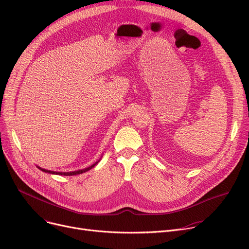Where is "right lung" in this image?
I'll return each instance as SVG.
<instances>
[{
  "instance_id": "right-lung-1",
  "label": "right lung",
  "mask_w": 249,
  "mask_h": 249,
  "mask_svg": "<svg viewBox=\"0 0 249 249\" xmlns=\"http://www.w3.org/2000/svg\"><path fill=\"white\" fill-rule=\"evenodd\" d=\"M101 160V159L97 161V162H95L94 164H91V165H89V167H86V168H84V169H80V171H74V172H68V173H61V172H53V171H48V169H44V168H42V167H40V166H38V165H36L39 169H40V171H42L43 173H47V174H51V175H59V176H74V175H80V174H83V173H86V172H88V171H89V169H91L93 168L99 161Z\"/></svg>"
}]
</instances>
